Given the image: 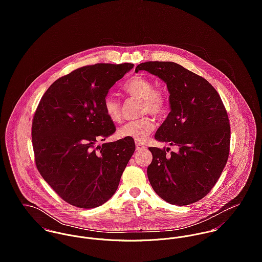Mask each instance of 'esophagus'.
Returning a JSON list of instances; mask_svg holds the SVG:
<instances>
[{
	"label": "esophagus",
	"instance_id": "obj_1",
	"mask_svg": "<svg viewBox=\"0 0 262 262\" xmlns=\"http://www.w3.org/2000/svg\"><path fill=\"white\" fill-rule=\"evenodd\" d=\"M145 148H146V147H145V145H144V144H142V143H138V142L136 143V150H138V151H139V150H143L145 149Z\"/></svg>",
	"mask_w": 262,
	"mask_h": 262
}]
</instances>
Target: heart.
<instances>
[{
	"mask_svg": "<svg viewBox=\"0 0 262 262\" xmlns=\"http://www.w3.org/2000/svg\"><path fill=\"white\" fill-rule=\"evenodd\" d=\"M123 90L131 97L142 101L141 113H149L153 116L160 117L167 109V100L165 96L155 90L152 80L142 75H135L129 78L124 84ZM104 111L113 122H119L122 118L120 103L113 95H107L103 102ZM154 129V122L149 117H144L139 120L130 121L124 124L118 131L121 138L132 139L138 143L146 141Z\"/></svg>",
	"mask_w": 262,
	"mask_h": 262,
	"instance_id": "heart-1",
	"label": "heart"
}]
</instances>
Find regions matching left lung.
Segmentation results:
<instances>
[{
  "instance_id": "obj_1",
  "label": "left lung",
  "mask_w": 262,
  "mask_h": 262,
  "mask_svg": "<svg viewBox=\"0 0 262 262\" xmlns=\"http://www.w3.org/2000/svg\"><path fill=\"white\" fill-rule=\"evenodd\" d=\"M139 71L166 83L170 112L154 137L179 148L168 155V147H149L150 185L169 204L195 203L216 185L228 160L230 124L223 102L207 79L176 62L147 61L136 67Z\"/></svg>"
}]
</instances>
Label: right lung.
<instances>
[{
  "label": "right lung",
  "instance_id": "right-lung-1",
  "mask_svg": "<svg viewBox=\"0 0 262 262\" xmlns=\"http://www.w3.org/2000/svg\"><path fill=\"white\" fill-rule=\"evenodd\" d=\"M132 63H97L55 80L40 100L32 123L38 171L67 203L82 209L112 198L135 151L132 139L105 141L116 127L103 102Z\"/></svg>",
  "mask_w": 262,
  "mask_h": 262
}]
</instances>
